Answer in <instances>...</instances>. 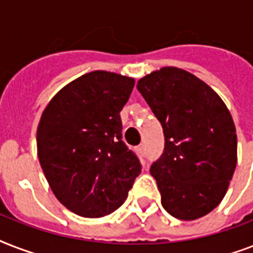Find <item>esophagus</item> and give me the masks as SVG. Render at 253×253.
<instances>
[{"label": "esophagus", "instance_id": "1", "mask_svg": "<svg viewBox=\"0 0 253 253\" xmlns=\"http://www.w3.org/2000/svg\"><path fill=\"white\" fill-rule=\"evenodd\" d=\"M136 152H138L139 155H143L144 152H146V148H144V146H143V144H140L139 147H136Z\"/></svg>", "mask_w": 253, "mask_h": 253}]
</instances>
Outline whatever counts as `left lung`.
<instances>
[{"mask_svg":"<svg viewBox=\"0 0 253 253\" xmlns=\"http://www.w3.org/2000/svg\"><path fill=\"white\" fill-rule=\"evenodd\" d=\"M136 87L164 130V152L150 170L163 208L181 220L206 215L223 200L238 162L230 110L206 83L176 67L151 72Z\"/></svg>","mask_w":253,"mask_h":253,"instance_id":"obj_1","label":"left lung"}]
</instances>
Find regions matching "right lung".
<instances>
[{"label":"right lung","instance_id":"right-lung-1","mask_svg":"<svg viewBox=\"0 0 253 253\" xmlns=\"http://www.w3.org/2000/svg\"><path fill=\"white\" fill-rule=\"evenodd\" d=\"M134 84L132 77L93 71L65 85L43 110L39 163L55 197L77 215L115 211L142 170L123 143L119 115Z\"/></svg>","mask_w":253,"mask_h":253}]
</instances>
